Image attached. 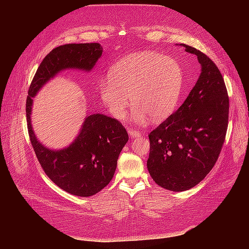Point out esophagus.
Instances as JSON below:
<instances>
[{
  "label": "esophagus",
  "mask_w": 249,
  "mask_h": 249,
  "mask_svg": "<svg viewBox=\"0 0 249 249\" xmlns=\"http://www.w3.org/2000/svg\"><path fill=\"white\" fill-rule=\"evenodd\" d=\"M129 135H130L131 138H136V137L142 136V133L140 131H136V130H130Z\"/></svg>",
  "instance_id": "1"
}]
</instances>
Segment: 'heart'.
Here are the masks:
<instances>
[{
    "mask_svg": "<svg viewBox=\"0 0 249 249\" xmlns=\"http://www.w3.org/2000/svg\"><path fill=\"white\" fill-rule=\"evenodd\" d=\"M183 90V72L176 59L155 52H140L119 59L101 80L99 93L117 119L125 116L129 96L137 124L163 122L176 110Z\"/></svg>",
    "mask_w": 249,
    "mask_h": 249,
    "instance_id": "1",
    "label": "heart"
}]
</instances>
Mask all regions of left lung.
<instances>
[{"instance_id": "left-lung-1", "label": "left lung", "mask_w": 249, "mask_h": 249, "mask_svg": "<svg viewBox=\"0 0 249 249\" xmlns=\"http://www.w3.org/2000/svg\"><path fill=\"white\" fill-rule=\"evenodd\" d=\"M201 72L177 112L150 132L147 169L159 186L170 191L191 189L207 177L221 152L229 124V95L216 64L200 51Z\"/></svg>"}]
</instances>
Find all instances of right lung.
I'll return each instance as SVG.
<instances>
[{"mask_svg": "<svg viewBox=\"0 0 249 249\" xmlns=\"http://www.w3.org/2000/svg\"><path fill=\"white\" fill-rule=\"evenodd\" d=\"M102 54L100 43H70L52 50L35 73L26 103L29 136L42 169L59 188L82 197L96 194L110 183L129 135L117 119L96 113L85 118L77 138L69 146L50 149L37 140L33 131V97L60 71H90Z\"/></svg>", "mask_w": 249, "mask_h": 249, "instance_id": "1", "label": "right lung"}]
</instances>
